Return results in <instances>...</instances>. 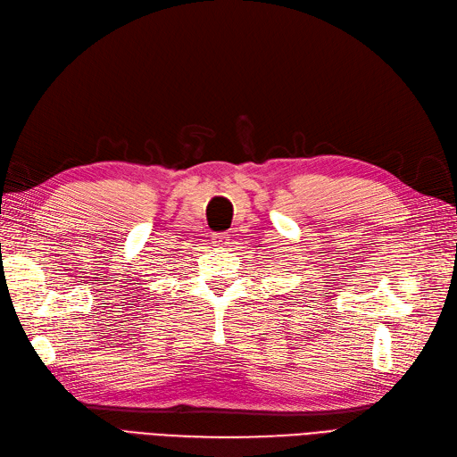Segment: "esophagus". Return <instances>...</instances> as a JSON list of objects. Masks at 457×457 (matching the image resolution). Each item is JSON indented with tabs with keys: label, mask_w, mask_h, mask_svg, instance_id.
<instances>
[{
	"label": "esophagus",
	"mask_w": 457,
	"mask_h": 457,
	"mask_svg": "<svg viewBox=\"0 0 457 457\" xmlns=\"http://www.w3.org/2000/svg\"><path fill=\"white\" fill-rule=\"evenodd\" d=\"M229 235L228 233H214L212 235V243H214V246H220V248H222V246H228L229 245Z\"/></svg>",
	"instance_id": "34e87169"
}]
</instances>
